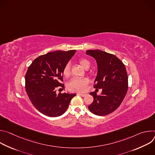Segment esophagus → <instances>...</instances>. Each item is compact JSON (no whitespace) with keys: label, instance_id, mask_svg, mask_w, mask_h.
<instances>
[{"label":"esophagus","instance_id":"obj_1","mask_svg":"<svg viewBox=\"0 0 155 155\" xmlns=\"http://www.w3.org/2000/svg\"><path fill=\"white\" fill-rule=\"evenodd\" d=\"M78 94L80 95V96H81V97H84V96L86 95V94H82V93H78Z\"/></svg>","mask_w":155,"mask_h":155}]
</instances>
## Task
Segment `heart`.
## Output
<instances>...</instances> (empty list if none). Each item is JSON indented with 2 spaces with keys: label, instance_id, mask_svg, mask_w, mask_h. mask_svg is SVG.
I'll use <instances>...</instances> for the list:
<instances>
[{
  "label": "heart",
  "instance_id": "obj_1",
  "mask_svg": "<svg viewBox=\"0 0 155 155\" xmlns=\"http://www.w3.org/2000/svg\"><path fill=\"white\" fill-rule=\"evenodd\" d=\"M79 63L84 69L90 67L91 63L86 59L82 58L79 60ZM62 74L65 77H68L71 74V65L69 63L66 64L62 70ZM89 83V79L86 77H75L68 83V89L71 91L83 92L86 90V86Z\"/></svg>",
  "mask_w": 155,
  "mask_h": 155
}]
</instances>
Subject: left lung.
Segmentation results:
<instances>
[{
    "mask_svg": "<svg viewBox=\"0 0 155 155\" xmlns=\"http://www.w3.org/2000/svg\"><path fill=\"white\" fill-rule=\"evenodd\" d=\"M97 64V75L94 87L101 89L97 95L91 92L94 101L88 106L94 115L104 116L114 112L122 103L128 89V77L124 64L114 54L95 50H87Z\"/></svg>",
    "mask_w": 155,
    "mask_h": 155,
    "instance_id": "1",
    "label": "left lung"
}]
</instances>
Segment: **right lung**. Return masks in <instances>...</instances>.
<instances>
[{"instance_id": "add662e5", "label": "right lung", "mask_w": 155, "mask_h": 155, "mask_svg": "<svg viewBox=\"0 0 155 155\" xmlns=\"http://www.w3.org/2000/svg\"><path fill=\"white\" fill-rule=\"evenodd\" d=\"M76 50L55 51L41 55L29 65L25 75L26 93L35 108L50 117L62 115L75 94H56L64 88L62 70Z\"/></svg>"}]
</instances>
